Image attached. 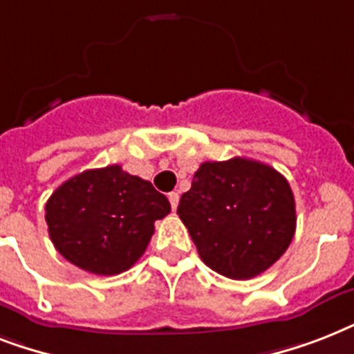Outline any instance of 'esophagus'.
<instances>
[{
  "instance_id": "obj_1",
  "label": "esophagus",
  "mask_w": 354,
  "mask_h": 354,
  "mask_svg": "<svg viewBox=\"0 0 354 354\" xmlns=\"http://www.w3.org/2000/svg\"><path fill=\"white\" fill-rule=\"evenodd\" d=\"M169 202H171L172 211H176L178 202H180V194H178V193H169Z\"/></svg>"
}]
</instances>
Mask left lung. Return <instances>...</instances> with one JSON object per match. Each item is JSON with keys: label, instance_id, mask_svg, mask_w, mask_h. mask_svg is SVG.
Wrapping results in <instances>:
<instances>
[{"label": "left lung", "instance_id": "1", "mask_svg": "<svg viewBox=\"0 0 354 354\" xmlns=\"http://www.w3.org/2000/svg\"><path fill=\"white\" fill-rule=\"evenodd\" d=\"M178 215L200 259L230 279L263 274L296 233V202L286 178L246 158L202 163Z\"/></svg>", "mask_w": 354, "mask_h": 354}]
</instances>
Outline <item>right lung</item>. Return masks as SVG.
Instances as JSON below:
<instances>
[{
    "label": "right lung",
    "instance_id": "obj_1",
    "mask_svg": "<svg viewBox=\"0 0 354 354\" xmlns=\"http://www.w3.org/2000/svg\"><path fill=\"white\" fill-rule=\"evenodd\" d=\"M171 213L165 194L121 165L69 178L46 204L53 244L66 261L97 275H115L138 263L154 222Z\"/></svg>",
    "mask_w": 354,
    "mask_h": 354
}]
</instances>
